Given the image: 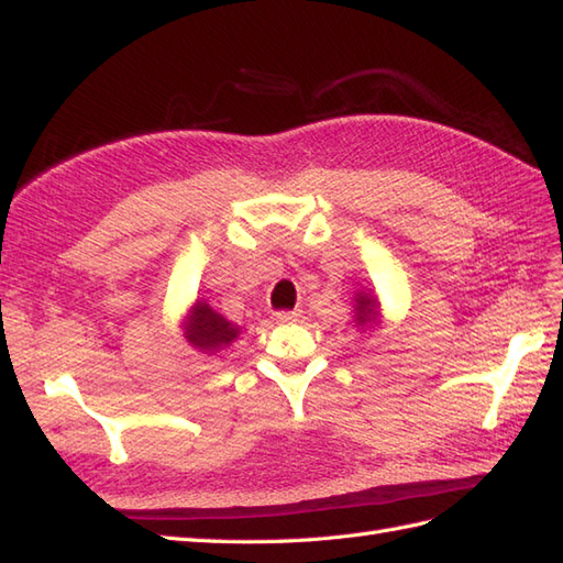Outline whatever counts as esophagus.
I'll use <instances>...</instances> for the list:
<instances>
[{"mask_svg": "<svg viewBox=\"0 0 563 563\" xmlns=\"http://www.w3.org/2000/svg\"><path fill=\"white\" fill-rule=\"evenodd\" d=\"M278 323H295L301 319V311L299 309H292V311H278L276 316H273Z\"/></svg>", "mask_w": 563, "mask_h": 563, "instance_id": "1", "label": "esophagus"}]
</instances>
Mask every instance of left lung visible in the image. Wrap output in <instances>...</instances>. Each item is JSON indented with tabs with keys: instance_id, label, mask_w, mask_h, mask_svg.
Here are the masks:
<instances>
[{
	"instance_id": "1",
	"label": "left lung",
	"mask_w": 563,
	"mask_h": 563,
	"mask_svg": "<svg viewBox=\"0 0 563 563\" xmlns=\"http://www.w3.org/2000/svg\"><path fill=\"white\" fill-rule=\"evenodd\" d=\"M383 307L376 292L371 290H358L354 292V328L368 333V330L383 328Z\"/></svg>"
}]
</instances>
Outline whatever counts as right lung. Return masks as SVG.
Wrapping results in <instances>:
<instances>
[{
  "instance_id": "right-lung-1",
  "label": "right lung",
  "mask_w": 563,
  "mask_h": 563,
  "mask_svg": "<svg viewBox=\"0 0 563 563\" xmlns=\"http://www.w3.org/2000/svg\"><path fill=\"white\" fill-rule=\"evenodd\" d=\"M180 330L185 342L190 344L195 352L205 356H216L221 350L230 347L242 333L240 325L228 321L225 316L211 309L205 297L195 299L192 305L187 307L180 319Z\"/></svg>"
}]
</instances>
